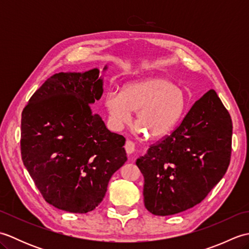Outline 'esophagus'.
Returning a JSON list of instances; mask_svg holds the SVG:
<instances>
[{"label":"esophagus","instance_id":"obj_1","mask_svg":"<svg viewBox=\"0 0 249 249\" xmlns=\"http://www.w3.org/2000/svg\"><path fill=\"white\" fill-rule=\"evenodd\" d=\"M125 151L126 153H127L128 155H131V154H135L136 153V145L133 141L130 140H127L126 141L125 143Z\"/></svg>","mask_w":249,"mask_h":249}]
</instances>
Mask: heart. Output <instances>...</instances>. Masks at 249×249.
Listing matches in <instances>:
<instances>
[{"label":"heart","instance_id":"heart-1","mask_svg":"<svg viewBox=\"0 0 249 249\" xmlns=\"http://www.w3.org/2000/svg\"><path fill=\"white\" fill-rule=\"evenodd\" d=\"M188 98L182 88L163 77H152L125 84L120 93L105 97L109 123L116 130L124 128L137 111V123L152 137L172 130L187 108Z\"/></svg>","mask_w":249,"mask_h":249}]
</instances>
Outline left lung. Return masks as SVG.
Instances as JSON below:
<instances>
[{
	"instance_id": "left-lung-1",
	"label": "left lung",
	"mask_w": 249,
	"mask_h": 249,
	"mask_svg": "<svg viewBox=\"0 0 249 249\" xmlns=\"http://www.w3.org/2000/svg\"><path fill=\"white\" fill-rule=\"evenodd\" d=\"M231 144V116L216 92L210 89L170 135L137 160L144 177L146 210L168 216L199 204L225 176Z\"/></svg>"
}]
</instances>
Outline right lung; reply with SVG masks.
I'll return each mask as SVG.
<instances>
[{
  "label": "right lung",
  "mask_w": 249,
  "mask_h": 249,
  "mask_svg": "<svg viewBox=\"0 0 249 249\" xmlns=\"http://www.w3.org/2000/svg\"><path fill=\"white\" fill-rule=\"evenodd\" d=\"M103 95L99 71L55 73L21 114L22 161L43 198L71 213L91 212L127 160L125 138L111 133L91 104Z\"/></svg>",
  "instance_id": "add662e5"
}]
</instances>
